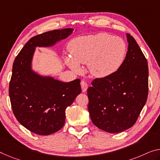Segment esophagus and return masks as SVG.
Instances as JSON below:
<instances>
[{"label": "esophagus", "mask_w": 160, "mask_h": 160, "mask_svg": "<svg viewBox=\"0 0 160 160\" xmlns=\"http://www.w3.org/2000/svg\"><path fill=\"white\" fill-rule=\"evenodd\" d=\"M81 87H82V92H85L88 88V83H87V82H85L84 80H82L81 82Z\"/></svg>", "instance_id": "esophagus-1"}]
</instances>
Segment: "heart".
<instances>
[{
  "label": "heart",
  "mask_w": 160,
  "mask_h": 160,
  "mask_svg": "<svg viewBox=\"0 0 160 160\" xmlns=\"http://www.w3.org/2000/svg\"><path fill=\"white\" fill-rule=\"evenodd\" d=\"M71 56L66 62L71 68L79 72V64L88 63L90 73L95 77L104 78L116 72L122 64L127 45L122 38L107 33L81 36L68 44Z\"/></svg>",
  "instance_id": "1"
}]
</instances>
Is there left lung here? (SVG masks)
<instances>
[{
    "mask_svg": "<svg viewBox=\"0 0 160 160\" xmlns=\"http://www.w3.org/2000/svg\"><path fill=\"white\" fill-rule=\"evenodd\" d=\"M128 51L116 72L95 78L88 87V110L96 127L109 133L132 127L148 96V64L135 39L127 34Z\"/></svg>",
    "mask_w": 160,
    "mask_h": 160,
    "instance_id": "left-lung-1",
    "label": "left lung"
}]
</instances>
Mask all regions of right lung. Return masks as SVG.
Masks as SVG:
<instances>
[{"instance_id": "1", "label": "right lung", "mask_w": 160, "mask_h": 160, "mask_svg": "<svg viewBox=\"0 0 160 160\" xmlns=\"http://www.w3.org/2000/svg\"><path fill=\"white\" fill-rule=\"evenodd\" d=\"M73 28L53 30L32 37L15 58L9 83L13 112L23 126L38 135L58 132L65 123V110L82 92L80 79L62 82L32 71L35 48L48 47L72 33Z\"/></svg>"}]
</instances>
